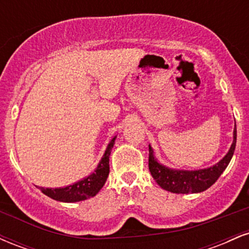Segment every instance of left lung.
Instances as JSON below:
<instances>
[{"label":"left lung","mask_w":249,"mask_h":249,"mask_svg":"<svg viewBox=\"0 0 249 249\" xmlns=\"http://www.w3.org/2000/svg\"><path fill=\"white\" fill-rule=\"evenodd\" d=\"M236 145V125L233 132V142L231 145L230 151L224 158L212 167L204 168L198 171H182L172 170L164 165L159 164L154 158L152 147L148 145V168L152 174L153 179L161 188L172 193L187 194L199 193L211 187L221 173L226 170L232 159L234 150Z\"/></svg>","instance_id":"obj_1"}]
</instances>
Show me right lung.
I'll use <instances>...</instances> for the list:
<instances>
[{
  "instance_id": "obj_1",
  "label": "right lung",
  "mask_w": 249,
  "mask_h": 249,
  "mask_svg": "<svg viewBox=\"0 0 249 249\" xmlns=\"http://www.w3.org/2000/svg\"><path fill=\"white\" fill-rule=\"evenodd\" d=\"M115 141L116 137L112 138V141L108 142L107 151H105L104 156H103L102 160L99 161L95 172L91 173L90 176L87 177V178L79 180V181H77L75 184L67 187H39V190H41L45 196H50L51 199L63 202H77L95 196L96 194L101 191V188L104 186L105 181H107V179L108 172H110L108 157H110L111 150H112L113 145H115Z\"/></svg>"
}]
</instances>
